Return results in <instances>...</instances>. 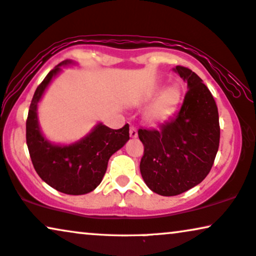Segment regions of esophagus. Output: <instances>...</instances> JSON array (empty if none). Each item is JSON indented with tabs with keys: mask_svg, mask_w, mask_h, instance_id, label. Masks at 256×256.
<instances>
[{
	"mask_svg": "<svg viewBox=\"0 0 256 256\" xmlns=\"http://www.w3.org/2000/svg\"><path fill=\"white\" fill-rule=\"evenodd\" d=\"M130 137L131 138H137L138 137L137 128H136V126H134V125H132L130 128Z\"/></svg>",
	"mask_w": 256,
	"mask_h": 256,
	"instance_id": "esophagus-1",
	"label": "esophagus"
}]
</instances>
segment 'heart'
I'll return each instance as SVG.
<instances>
[{
    "mask_svg": "<svg viewBox=\"0 0 256 256\" xmlns=\"http://www.w3.org/2000/svg\"><path fill=\"white\" fill-rule=\"evenodd\" d=\"M156 91H152L146 96V100H152ZM182 100V90L178 85H171L162 91L154 102L146 111V119L151 122H162L168 120L174 114Z\"/></svg>",
    "mask_w": 256,
    "mask_h": 256,
    "instance_id": "1",
    "label": "heart"
}]
</instances>
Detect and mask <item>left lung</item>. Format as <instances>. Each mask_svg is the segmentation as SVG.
Wrapping results in <instances>:
<instances>
[{
    "label": "left lung",
    "instance_id": "left-lung-1",
    "mask_svg": "<svg viewBox=\"0 0 256 256\" xmlns=\"http://www.w3.org/2000/svg\"><path fill=\"white\" fill-rule=\"evenodd\" d=\"M173 70L188 88L178 114L159 130H138L144 145L142 176L150 190L164 196H178L202 182L220 142L219 114L208 88L188 68Z\"/></svg>",
    "mask_w": 256,
    "mask_h": 256
}]
</instances>
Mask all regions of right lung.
<instances>
[{
  "instance_id": "right-lung-1",
  "label": "right lung",
  "mask_w": 256,
  "mask_h": 256,
  "mask_svg": "<svg viewBox=\"0 0 256 256\" xmlns=\"http://www.w3.org/2000/svg\"><path fill=\"white\" fill-rule=\"evenodd\" d=\"M71 63L72 60H63L37 86L26 119V145L34 168L43 182L62 193L80 196L100 185L110 156L126 144L130 134L128 124L112 130L100 122L88 136L70 145L52 144L44 137L37 118V105L52 78L60 72V66Z\"/></svg>"
}]
</instances>
